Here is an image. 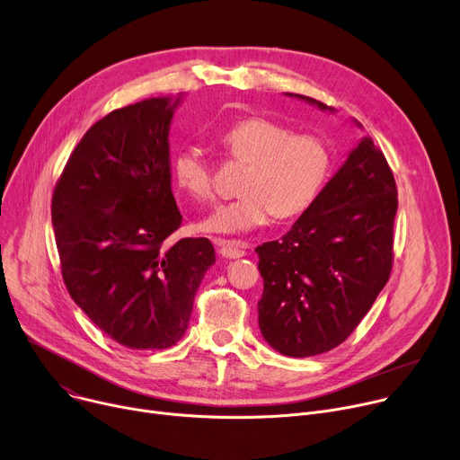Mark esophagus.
<instances>
[{"mask_svg": "<svg viewBox=\"0 0 460 460\" xmlns=\"http://www.w3.org/2000/svg\"><path fill=\"white\" fill-rule=\"evenodd\" d=\"M220 246V255L226 259H240L246 255V243L236 240H217Z\"/></svg>", "mask_w": 460, "mask_h": 460, "instance_id": "1", "label": "esophagus"}]
</instances>
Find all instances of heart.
I'll return each instance as SVG.
<instances>
[{
	"label": "heart",
	"mask_w": 460,
	"mask_h": 460,
	"mask_svg": "<svg viewBox=\"0 0 460 460\" xmlns=\"http://www.w3.org/2000/svg\"><path fill=\"white\" fill-rule=\"evenodd\" d=\"M229 155L250 170L242 198L217 207L201 222L207 233L236 234L253 231L271 218L285 220L307 210L318 198L331 170V151L323 138L294 133L270 118H246L222 135ZM179 187L198 201L214 198L212 172L201 151L181 149L173 161Z\"/></svg>",
	"instance_id": "1"
}]
</instances>
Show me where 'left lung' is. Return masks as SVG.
Returning a JSON list of instances; mask_svg holds the SVG:
<instances>
[{
    "label": "left lung",
    "instance_id": "1",
    "mask_svg": "<svg viewBox=\"0 0 460 460\" xmlns=\"http://www.w3.org/2000/svg\"><path fill=\"white\" fill-rule=\"evenodd\" d=\"M395 212L392 170L364 137L292 229L255 250L264 279L259 327L275 351L320 355L355 331L390 278Z\"/></svg>",
    "mask_w": 460,
    "mask_h": 460
}]
</instances>
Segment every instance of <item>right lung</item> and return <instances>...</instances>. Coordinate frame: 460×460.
Returning <instances> with one entry per match:
<instances>
[{
    "label": "right lung",
    "instance_id": "add662e5",
    "mask_svg": "<svg viewBox=\"0 0 460 460\" xmlns=\"http://www.w3.org/2000/svg\"><path fill=\"white\" fill-rule=\"evenodd\" d=\"M182 96L116 109L70 155L51 201L63 279L79 309L129 349H166L189 327L214 264L208 238L172 234L170 126Z\"/></svg>",
    "mask_w": 460,
    "mask_h": 460
}]
</instances>
